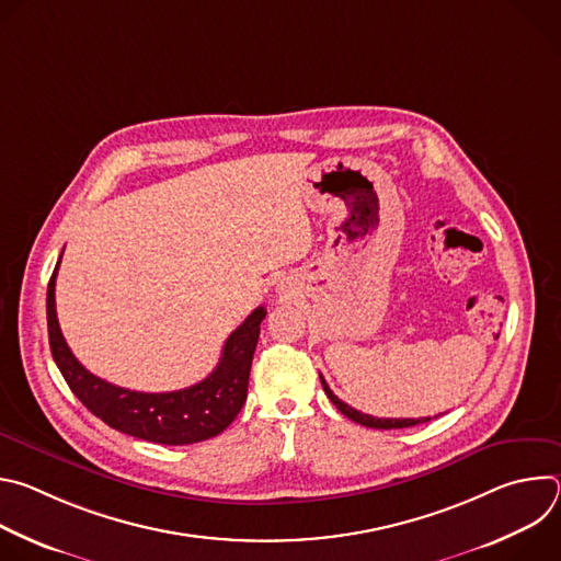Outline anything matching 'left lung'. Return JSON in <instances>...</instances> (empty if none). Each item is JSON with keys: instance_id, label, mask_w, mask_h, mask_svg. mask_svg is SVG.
I'll return each instance as SVG.
<instances>
[{"instance_id": "obj_1", "label": "left lung", "mask_w": 561, "mask_h": 561, "mask_svg": "<svg viewBox=\"0 0 561 561\" xmlns=\"http://www.w3.org/2000/svg\"><path fill=\"white\" fill-rule=\"evenodd\" d=\"M319 379H322V386H324V392L329 394L331 402L337 407L340 413H344L348 420L362 424V426H368V428H381V431H388V428H409V426H417V424H424V422H431V417H420V420H383V417H373V415H366V413H359L357 409L344 404L342 399L329 388L327 379L319 375Z\"/></svg>"}]
</instances>
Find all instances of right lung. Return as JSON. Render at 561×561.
<instances>
[{"label":"right lung","instance_id":"obj_1","mask_svg":"<svg viewBox=\"0 0 561 561\" xmlns=\"http://www.w3.org/2000/svg\"><path fill=\"white\" fill-rule=\"evenodd\" d=\"M59 262L46 293L48 342L59 373L79 402L111 428L154 444L184 446L210 439L226 431L247 402L251 364L266 308H255L244 319V324L230 333L217 368L199 383L173 392L128 390L95 377L70 353L59 331L55 310V277Z\"/></svg>","mask_w":561,"mask_h":561}]
</instances>
